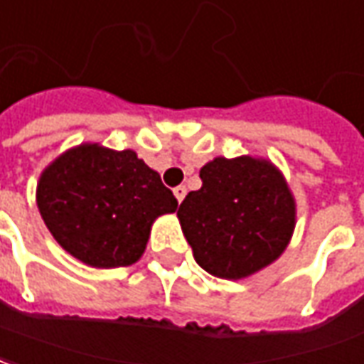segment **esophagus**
I'll return each mask as SVG.
<instances>
[{"instance_id": "34e87169", "label": "esophagus", "mask_w": 364, "mask_h": 364, "mask_svg": "<svg viewBox=\"0 0 364 364\" xmlns=\"http://www.w3.org/2000/svg\"><path fill=\"white\" fill-rule=\"evenodd\" d=\"M174 196H176L178 203L182 202V200L186 198V186H176V188H174Z\"/></svg>"}]
</instances>
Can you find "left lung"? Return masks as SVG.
<instances>
[{
  "label": "left lung",
  "mask_w": 364,
  "mask_h": 364,
  "mask_svg": "<svg viewBox=\"0 0 364 364\" xmlns=\"http://www.w3.org/2000/svg\"><path fill=\"white\" fill-rule=\"evenodd\" d=\"M202 188L180 203L178 219L196 262L225 280L259 272L286 251L296 200L284 174L259 156H215L200 170Z\"/></svg>",
  "instance_id": "left-lung-1"
}]
</instances>
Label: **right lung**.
I'll list each match as a JSON object with an SVG mask.
<instances>
[{
    "label": "right lung",
    "mask_w": 364,
    "mask_h": 364,
    "mask_svg": "<svg viewBox=\"0 0 364 364\" xmlns=\"http://www.w3.org/2000/svg\"><path fill=\"white\" fill-rule=\"evenodd\" d=\"M37 208L74 259L117 269L143 257L154 219L174 213L178 202L135 151L82 143L41 172Z\"/></svg>",
    "instance_id": "obj_1"
}]
</instances>
